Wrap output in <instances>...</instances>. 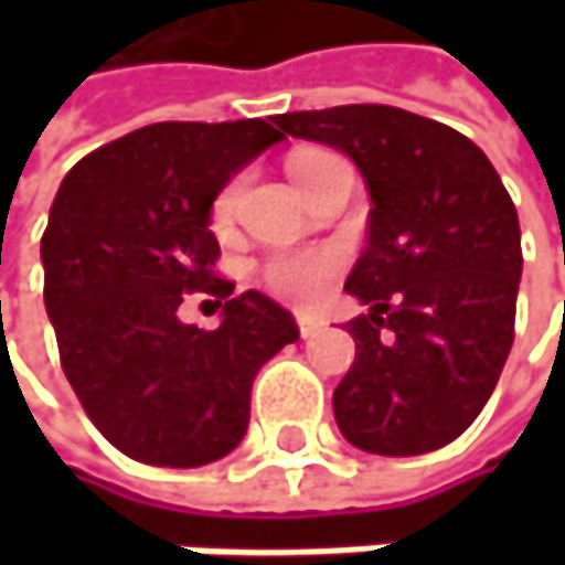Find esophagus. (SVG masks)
Listing matches in <instances>:
<instances>
[{
  "instance_id": "1",
  "label": "esophagus",
  "mask_w": 565,
  "mask_h": 565,
  "mask_svg": "<svg viewBox=\"0 0 565 565\" xmlns=\"http://www.w3.org/2000/svg\"><path fill=\"white\" fill-rule=\"evenodd\" d=\"M323 320L320 317H313V313H297V330H300V337L303 340H310V337H320L323 333Z\"/></svg>"
}]
</instances>
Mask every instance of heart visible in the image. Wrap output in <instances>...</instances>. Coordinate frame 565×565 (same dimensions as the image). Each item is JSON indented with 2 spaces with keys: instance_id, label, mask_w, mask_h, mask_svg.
<instances>
[{
  "instance_id": "b5f03b06",
  "label": "heart",
  "mask_w": 565,
  "mask_h": 565,
  "mask_svg": "<svg viewBox=\"0 0 565 565\" xmlns=\"http://www.w3.org/2000/svg\"><path fill=\"white\" fill-rule=\"evenodd\" d=\"M320 160H327V153H320V150H303V153L290 157L287 172H290L297 189L307 182L310 172L317 170ZM238 192H242V182L232 179L215 195L212 225L218 232H225L232 225ZM340 268H343V252L340 248H297V252H281V255L268 258L265 268H262V281L275 297H281L287 303H317L330 290V284L340 275Z\"/></svg>"
}]
</instances>
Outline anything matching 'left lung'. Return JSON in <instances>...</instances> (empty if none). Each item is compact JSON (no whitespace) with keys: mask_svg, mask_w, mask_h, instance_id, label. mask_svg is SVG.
I'll return each instance as SVG.
<instances>
[{"mask_svg":"<svg viewBox=\"0 0 565 565\" xmlns=\"http://www.w3.org/2000/svg\"><path fill=\"white\" fill-rule=\"evenodd\" d=\"M287 137L347 153L370 192L366 248L347 278L366 310L333 390L343 438L408 458L455 441L513 347L520 222L491 160L458 130L386 104L281 114Z\"/></svg>","mask_w":565,"mask_h":565,"instance_id":"1","label":"left lung"}]
</instances>
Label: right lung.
I'll return each instance as SVG.
<instances>
[{"instance_id":"right-lung-1","label":"right lung","mask_w":565,"mask_h":565,"mask_svg":"<svg viewBox=\"0 0 565 565\" xmlns=\"http://www.w3.org/2000/svg\"><path fill=\"white\" fill-rule=\"evenodd\" d=\"M281 140L258 117L150 124L84 157L57 189L42 265L61 370L134 461L202 468L235 451L258 370L300 337L268 294H232L212 275L215 195ZM185 289L226 300L215 331L178 320Z\"/></svg>"}]
</instances>
